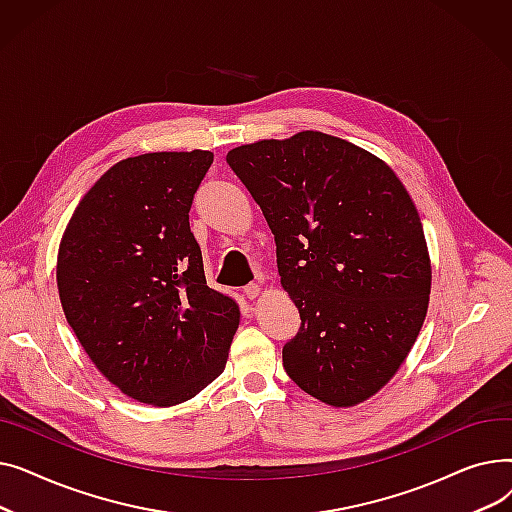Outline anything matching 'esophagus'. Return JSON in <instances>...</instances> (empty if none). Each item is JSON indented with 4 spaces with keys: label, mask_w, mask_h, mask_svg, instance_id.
I'll list each match as a JSON object with an SVG mask.
<instances>
[{
    "label": "esophagus",
    "mask_w": 512,
    "mask_h": 512,
    "mask_svg": "<svg viewBox=\"0 0 512 512\" xmlns=\"http://www.w3.org/2000/svg\"><path fill=\"white\" fill-rule=\"evenodd\" d=\"M259 294H261L259 284H249V286H245V297H247V299H257Z\"/></svg>",
    "instance_id": "esophagus-1"
}]
</instances>
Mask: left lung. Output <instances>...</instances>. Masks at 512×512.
<instances>
[{
    "instance_id": "1",
    "label": "left lung",
    "mask_w": 512,
    "mask_h": 512,
    "mask_svg": "<svg viewBox=\"0 0 512 512\" xmlns=\"http://www.w3.org/2000/svg\"><path fill=\"white\" fill-rule=\"evenodd\" d=\"M276 238L301 330L290 380L336 409L378 394L409 357L432 292L417 207L384 159L319 130L228 151Z\"/></svg>"
}]
</instances>
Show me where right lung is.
<instances>
[{"label":"right lung","mask_w":512,"mask_h":512,"mask_svg":"<svg viewBox=\"0 0 512 512\" xmlns=\"http://www.w3.org/2000/svg\"><path fill=\"white\" fill-rule=\"evenodd\" d=\"M213 153L126 157L76 205L60 240V303L80 346L122 394L176 407L224 371L238 303L205 282L188 224Z\"/></svg>","instance_id":"1"}]
</instances>
